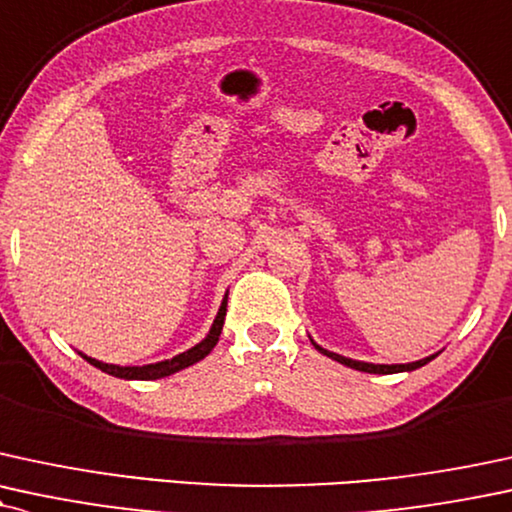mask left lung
I'll return each instance as SVG.
<instances>
[{"label": "left lung", "instance_id": "left-lung-1", "mask_svg": "<svg viewBox=\"0 0 512 512\" xmlns=\"http://www.w3.org/2000/svg\"><path fill=\"white\" fill-rule=\"evenodd\" d=\"M315 348L319 350V353H324L326 357H331V360L341 362V365H346V367H353V369H357V372H367V374H396V372H412V369L424 367V365H427L429 360H434V357H436V355H429V357H424V360L408 362V365H372V362L350 360V357H343V355H338V353H329V350H324L322 346H317V343H315Z\"/></svg>", "mask_w": 512, "mask_h": 512}]
</instances>
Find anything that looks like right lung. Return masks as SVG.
<instances>
[{"instance_id": "1", "label": "right lung", "mask_w": 512, "mask_h": 512, "mask_svg": "<svg viewBox=\"0 0 512 512\" xmlns=\"http://www.w3.org/2000/svg\"><path fill=\"white\" fill-rule=\"evenodd\" d=\"M226 300H229V295H226L224 300H221V307L217 312V317H214V324L212 329H209V334L202 338L197 346H193L186 353L171 357V360H162V362H155V365H143V367H121V365H107V362H100L95 360V357H88L83 355V360H88L92 367L102 369V372L112 374V377H119V379H138V381H152V379H162V377H169V374L174 372H181V369H186L190 365H195V362H200L202 357H207L212 353V348L217 346L219 336H221V326H224V317H226Z\"/></svg>"}]
</instances>
